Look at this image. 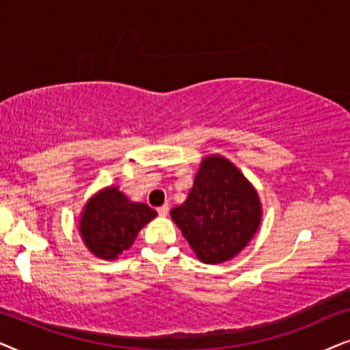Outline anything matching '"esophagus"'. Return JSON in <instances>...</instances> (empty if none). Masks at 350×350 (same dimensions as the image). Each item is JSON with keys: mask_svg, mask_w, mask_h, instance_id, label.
Here are the masks:
<instances>
[{"mask_svg": "<svg viewBox=\"0 0 350 350\" xmlns=\"http://www.w3.org/2000/svg\"><path fill=\"white\" fill-rule=\"evenodd\" d=\"M157 211H158V214H160L161 217H166L167 216V211H170V206H167V204H163V206L158 208Z\"/></svg>", "mask_w": 350, "mask_h": 350, "instance_id": "obj_1", "label": "esophagus"}]
</instances>
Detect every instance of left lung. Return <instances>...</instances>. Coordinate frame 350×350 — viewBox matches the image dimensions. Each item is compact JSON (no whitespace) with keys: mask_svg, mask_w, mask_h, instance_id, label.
<instances>
[{"mask_svg":"<svg viewBox=\"0 0 350 350\" xmlns=\"http://www.w3.org/2000/svg\"><path fill=\"white\" fill-rule=\"evenodd\" d=\"M171 217L204 264L230 260L250 243L262 204L254 185L222 155L204 157L189 197L171 209Z\"/></svg>","mask_w":350,"mask_h":350,"instance_id":"8db88e82","label":"left lung"}]
</instances>
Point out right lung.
I'll use <instances>...</instances> for the list:
<instances>
[{"instance_id": "obj_1", "label": "right lung", "mask_w": 350, "mask_h": 350, "mask_svg": "<svg viewBox=\"0 0 350 350\" xmlns=\"http://www.w3.org/2000/svg\"><path fill=\"white\" fill-rule=\"evenodd\" d=\"M157 211L146 203L129 200L116 185L92 195L80 214V237L96 258L115 260L129 250Z\"/></svg>"}]
</instances>
